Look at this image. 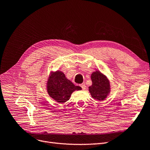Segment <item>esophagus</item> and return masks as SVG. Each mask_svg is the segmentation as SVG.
<instances>
[{
	"mask_svg": "<svg viewBox=\"0 0 150 150\" xmlns=\"http://www.w3.org/2000/svg\"><path fill=\"white\" fill-rule=\"evenodd\" d=\"M81 87L84 90V89H86V86L85 84H81Z\"/></svg>",
	"mask_w": 150,
	"mask_h": 150,
	"instance_id": "obj_1",
	"label": "esophagus"
}]
</instances>
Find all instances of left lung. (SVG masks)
Instances as JSON below:
<instances>
[{"mask_svg": "<svg viewBox=\"0 0 150 150\" xmlns=\"http://www.w3.org/2000/svg\"><path fill=\"white\" fill-rule=\"evenodd\" d=\"M91 79L93 83L89 87V91L92 98L99 101L104 100L111 91L110 81L98 71L92 72Z\"/></svg>", "mask_w": 150, "mask_h": 150, "instance_id": "1", "label": "left lung"}]
</instances>
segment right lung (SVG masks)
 Segmentation results:
<instances>
[{
  "instance_id": "1",
  "label": "right lung",
  "mask_w": 150,
  "mask_h": 150,
  "mask_svg": "<svg viewBox=\"0 0 150 150\" xmlns=\"http://www.w3.org/2000/svg\"><path fill=\"white\" fill-rule=\"evenodd\" d=\"M47 91L49 96L59 103H64L69 99L74 91L81 89L65 76L62 71H51L47 81Z\"/></svg>"
}]
</instances>
